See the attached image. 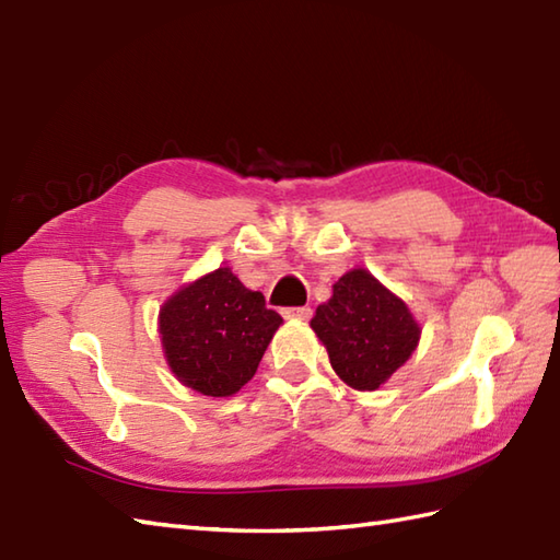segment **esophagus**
Wrapping results in <instances>:
<instances>
[{"label": "esophagus", "instance_id": "1", "mask_svg": "<svg viewBox=\"0 0 560 560\" xmlns=\"http://www.w3.org/2000/svg\"><path fill=\"white\" fill-rule=\"evenodd\" d=\"M282 316L306 320V318H312V308H308V306H290V308H282Z\"/></svg>", "mask_w": 560, "mask_h": 560}]
</instances>
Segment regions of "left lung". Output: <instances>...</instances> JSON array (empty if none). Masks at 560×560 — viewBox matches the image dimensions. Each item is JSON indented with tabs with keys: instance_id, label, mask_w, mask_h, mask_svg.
Instances as JSON below:
<instances>
[{
	"instance_id": "8db88e82",
	"label": "left lung",
	"mask_w": 560,
	"mask_h": 560,
	"mask_svg": "<svg viewBox=\"0 0 560 560\" xmlns=\"http://www.w3.org/2000/svg\"><path fill=\"white\" fill-rule=\"evenodd\" d=\"M312 328L338 376L357 390H376L417 350L419 326L402 300L364 268L332 284L328 304L316 308Z\"/></svg>"
}]
</instances>
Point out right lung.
<instances>
[{"label":"right lung","instance_id":"1","mask_svg":"<svg viewBox=\"0 0 560 560\" xmlns=\"http://www.w3.org/2000/svg\"><path fill=\"white\" fill-rule=\"evenodd\" d=\"M280 314L246 290L230 268L186 284L160 312L167 364L189 388L228 397L252 381Z\"/></svg>","mask_w":560,"mask_h":560}]
</instances>
